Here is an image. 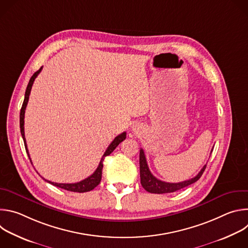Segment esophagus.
<instances>
[{
    "label": "esophagus",
    "mask_w": 248,
    "mask_h": 248,
    "mask_svg": "<svg viewBox=\"0 0 248 248\" xmlns=\"http://www.w3.org/2000/svg\"><path fill=\"white\" fill-rule=\"evenodd\" d=\"M140 128H141V126H140L139 124H132V126H131V129H132L133 132H138V131L140 130Z\"/></svg>",
    "instance_id": "esophagus-1"
}]
</instances>
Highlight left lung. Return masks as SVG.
<instances>
[{
	"instance_id": "left-lung-1",
	"label": "left lung",
	"mask_w": 248,
	"mask_h": 248,
	"mask_svg": "<svg viewBox=\"0 0 248 248\" xmlns=\"http://www.w3.org/2000/svg\"><path fill=\"white\" fill-rule=\"evenodd\" d=\"M139 166H140L141 186H142V187L146 191H148L150 193H157V194L174 192V191H178L184 187H186V186L194 184L195 182H197L200 179V176L202 175L203 171L206 169V165H205L201 169V170L198 172V174H196L194 178H192L188 181H185L182 183H175V184L162 182V181L156 179L155 176L151 173V171L148 168V165H147V161H146L143 149H140V152H139Z\"/></svg>"
}]
</instances>
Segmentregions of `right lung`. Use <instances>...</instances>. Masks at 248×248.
<instances>
[{"label":"right lung","instance_id":"right-lung-1","mask_svg":"<svg viewBox=\"0 0 248 248\" xmlns=\"http://www.w3.org/2000/svg\"><path fill=\"white\" fill-rule=\"evenodd\" d=\"M43 66H41L36 73H35L29 82H28V85L26 87V90H25V95H24V101H23V104H22V107H21V110H20V116H19V125H20V132H21V136L23 138V141H24V146H25V150H26V153L29 157V160L31 162V159H30V156H29V153H28V149H27V145H26V140H25V136H24V114H25V109H26V106H27V103H28V99H29V95H30V91H31V88H32V85H33V82L35 80V78H37V76L40 74L41 69H42ZM126 137V132H123L121 133L120 135H118L113 141L112 143L109 145V147L107 148V150L105 151L103 157L101 158V161L99 163V166L98 168L96 169V170L90 175L88 176L87 179L81 181V182H78V183H76V184H58V183H53V182H50V181H47L45 180L43 176H41V178L43 180H45L47 183L57 186V187H60V188H62V189H65V190H68V191H74V192H87V191H90L92 189H94L101 182V179H102V169H103V161L105 159V157L109 156L115 149L116 147L122 142V141H124ZM32 164V162H31Z\"/></svg>","mask_w":248,"mask_h":248}]
</instances>
